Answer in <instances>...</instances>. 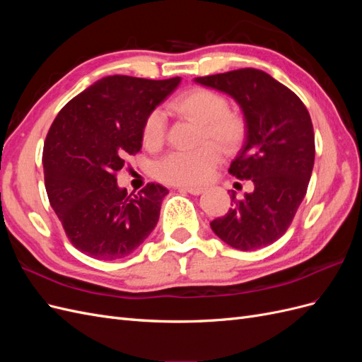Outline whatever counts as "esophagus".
I'll use <instances>...</instances> for the list:
<instances>
[{
    "label": "esophagus",
    "instance_id": "34e87169",
    "mask_svg": "<svg viewBox=\"0 0 362 362\" xmlns=\"http://www.w3.org/2000/svg\"><path fill=\"white\" fill-rule=\"evenodd\" d=\"M181 192H185V193H190V194H201L204 192L202 187H193V185H182V187H180Z\"/></svg>",
    "mask_w": 362,
    "mask_h": 362
}]
</instances>
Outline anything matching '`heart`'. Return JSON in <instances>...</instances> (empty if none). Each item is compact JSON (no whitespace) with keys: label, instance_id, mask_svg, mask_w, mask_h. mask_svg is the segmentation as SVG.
<instances>
[{"label":"heart","instance_id":"heart-1","mask_svg":"<svg viewBox=\"0 0 362 362\" xmlns=\"http://www.w3.org/2000/svg\"><path fill=\"white\" fill-rule=\"evenodd\" d=\"M169 110L201 125L199 144L210 139L213 144L201 145L193 151H173L156 166L157 178L173 185H194L205 182L221 163V151H234L245 136L243 119L228 112L222 95L208 89H193L169 104ZM166 134V117L161 110H152L141 129V139L149 149L163 145ZM218 146L216 147L215 145Z\"/></svg>","mask_w":362,"mask_h":362}]
</instances>
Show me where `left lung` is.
Instances as JSON below:
<instances>
[{"label": "left lung", "instance_id": "obj_1", "mask_svg": "<svg viewBox=\"0 0 362 362\" xmlns=\"http://www.w3.org/2000/svg\"><path fill=\"white\" fill-rule=\"evenodd\" d=\"M194 83L229 95L242 108L245 141L229 173L250 180L254 192L210 223L214 234L240 250H254L286 234L303 201L314 166V131L299 96L269 74L237 69Z\"/></svg>", "mask_w": 362, "mask_h": 362}]
</instances>
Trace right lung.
Masks as SVG:
<instances>
[{
  "instance_id": "1",
  "label": "right lung",
  "mask_w": 362,
  "mask_h": 362,
  "mask_svg": "<svg viewBox=\"0 0 362 362\" xmlns=\"http://www.w3.org/2000/svg\"><path fill=\"white\" fill-rule=\"evenodd\" d=\"M181 83L104 76L64 105L43 145V173L52 210L83 254L112 261L129 255L156 228L166 187L137 194L120 189L116 172L141 148V129Z\"/></svg>"
}]
</instances>
